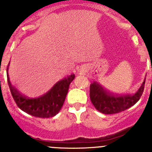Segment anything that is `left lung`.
<instances>
[{
  "label": "left lung",
  "instance_id": "obj_1",
  "mask_svg": "<svg viewBox=\"0 0 152 152\" xmlns=\"http://www.w3.org/2000/svg\"><path fill=\"white\" fill-rule=\"evenodd\" d=\"M145 78L139 90L134 94L113 95L103 90L97 83L90 86V98L93 105L103 114L118 113L135 105L139 101L144 91Z\"/></svg>",
  "mask_w": 152,
  "mask_h": 152
}]
</instances>
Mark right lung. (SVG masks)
I'll list each match as a JSON object with an SVG mask.
<instances>
[{
	"instance_id": "1",
	"label": "right lung",
	"mask_w": 152,
	"mask_h": 152,
	"mask_svg": "<svg viewBox=\"0 0 152 152\" xmlns=\"http://www.w3.org/2000/svg\"><path fill=\"white\" fill-rule=\"evenodd\" d=\"M7 76L12 96L19 108L29 115L39 118L53 117L58 113L64 104L70 84L75 77L74 74L69 75L58 81L45 94L36 98H29L20 94L12 86L8 75V67L7 68Z\"/></svg>"
}]
</instances>
